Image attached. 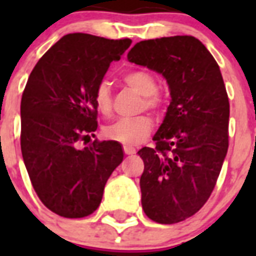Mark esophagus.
<instances>
[{
	"label": "esophagus",
	"instance_id": "obj_1",
	"mask_svg": "<svg viewBox=\"0 0 256 256\" xmlns=\"http://www.w3.org/2000/svg\"><path fill=\"white\" fill-rule=\"evenodd\" d=\"M124 152L126 156H132V154H136V148H130V146H124Z\"/></svg>",
	"mask_w": 256,
	"mask_h": 256
}]
</instances>
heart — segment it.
<instances>
[{"instance_id":"b5f03b06","label":"heart","mask_w":256,"mask_h":256,"mask_svg":"<svg viewBox=\"0 0 256 256\" xmlns=\"http://www.w3.org/2000/svg\"><path fill=\"white\" fill-rule=\"evenodd\" d=\"M124 84L140 92L144 96V106L148 108H156L160 106V98L156 96V78L152 74L144 70H136L124 74ZM94 104L96 110L108 116L112 112V92L108 84H100L94 92ZM152 122L146 116H136V118H120L114 120L112 124H108L104 128V134L106 138L124 146H136L142 144L152 132Z\"/></svg>"}]
</instances>
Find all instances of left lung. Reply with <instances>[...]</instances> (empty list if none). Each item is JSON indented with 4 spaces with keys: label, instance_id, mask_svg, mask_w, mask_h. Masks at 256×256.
Here are the masks:
<instances>
[{
    "label": "left lung",
    "instance_id": "left-lung-1",
    "mask_svg": "<svg viewBox=\"0 0 256 256\" xmlns=\"http://www.w3.org/2000/svg\"><path fill=\"white\" fill-rule=\"evenodd\" d=\"M128 60L162 74L171 96L156 148L138 152L142 207L156 223L182 222L210 198L228 148L230 104L220 69L191 36L140 41Z\"/></svg>",
    "mask_w": 256,
    "mask_h": 256
}]
</instances>
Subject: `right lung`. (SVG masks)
<instances>
[{
    "label": "right lung",
    "mask_w": 256,
    "mask_h": 256,
    "mask_svg": "<svg viewBox=\"0 0 256 256\" xmlns=\"http://www.w3.org/2000/svg\"><path fill=\"white\" fill-rule=\"evenodd\" d=\"M132 40L66 34L30 73L21 100V152L38 198L65 218L98 208L108 176L124 160L122 144L80 142L98 128L94 92Z\"/></svg>",
    "instance_id": "add662e5"
}]
</instances>
